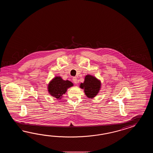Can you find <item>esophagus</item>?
I'll return each instance as SVG.
<instances>
[{"label": "esophagus", "mask_w": 153, "mask_h": 153, "mask_svg": "<svg viewBox=\"0 0 153 153\" xmlns=\"http://www.w3.org/2000/svg\"><path fill=\"white\" fill-rule=\"evenodd\" d=\"M73 81L75 84H77V78H76V77H73Z\"/></svg>", "instance_id": "obj_1"}]
</instances>
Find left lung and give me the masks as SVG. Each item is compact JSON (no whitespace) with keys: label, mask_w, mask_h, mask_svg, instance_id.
Returning a JSON list of instances; mask_svg holds the SVG:
<instances>
[{"label":"left lung","mask_w":153,"mask_h":153,"mask_svg":"<svg viewBox=\"0 0 153 153\" xmlns=\"http://www.w3.org/2000/svg\"><path fill=\"white\" fill-rule=\"evenodd\" d=\"M101 81L92 75L85 77L84 82L80 85V88L84 90L85 94L88 98H93L98 94L101 88Z\"/></svg>","instance_id":"obj_1"}]
</instances>
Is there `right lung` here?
<instances>
[{
    "label": "right lung",
    "mask_w": 153,
    "mask_h": 153,
    "mask_svg": "<svg viewBox=\"0 0 153 153\" xmlns=\"http://www.w3.org/2000/svg\"><path fill=\"white\" fill-rule=\"evenodd\" d=\"M73 86L72 82L69 80H63L59 76H56L48 85L49 94L53 97L61 99L62 95L65 94L67 88Z\"/></svg>",
    "instance_id": "1"
}]
</instances>
